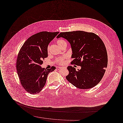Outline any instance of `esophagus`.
<instances>
[{"label":"esophagus","mask_w":123,"mask_h":123,"mask_svg":"<svg viewBox=\"0 0 123 123\" xmlns=\"http://www.w3.org/2000/svg\"><path fill=\"white\" fill-rule=\"evenodd\" d=\"M66 67H59V69H65Z\"/></svg>","instance_id":"34e87169"}]
</instances>
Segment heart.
Here are the masks:
<instances>
[{
  "label": "heart",
  "mask_w": 123,
  "mask_h": 123,
  "mask_svg": "<svg viewBox=\"0 0 123 123\" xmlns=\"http://www.w3.org/2000/svg\"><path fill=\"white\" fill-rule=\"evenodd\" d=\"M57 42V44L60 47L63 46L64 45H66V42L65 41H64V40L62 39L58 40ZM47 53L49 52V46L47 47ZM65 57H62L57 58L56 59V61L59 64H64L65 62Z\"/></svg>",
  "instance_id": "heart-1"
}]
</instances>
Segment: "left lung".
Listing matches in <instances>:
<instances>
[{
	"instance_id": "1",
	"label": "left lung",
	"mask_w": 123,
	"mask_h": 123,
	"mask_svg": "<svg viewBox=\"0 0 123 123\" xmlns=\"http://www.w3.org/2000/svg\"><path fill=\"white\" fill-rule=\"evenodd\" d=\"M63 37L70 43L73 60L71 64L81 66L80 70L69 66L66 79L80 89L93 88L101 81L107 66L105 46L99 36L83 31L61 32L57 38Z\"/></svg>"
}]
</instances>
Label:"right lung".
Masks as SVG:
<instances>
[{"label": "right lung", "instance_id": "obj_1", "mask_svg": "<svg viewBox=\"0 0 123 123\" xmlns=\"http://www.w3.org/2000/svg\"><path fill=\"white\" fill-rule=\"evenodd\" d=\"M43 31L31 36L20 49L17 60V70L21 84L31 94L40 93L44 87L48 74L56 69H45L41 65L47 57L49 43L59 34Z\"/></svg>", "mask_w": 123, "mask_h": 123}]
</instances>
